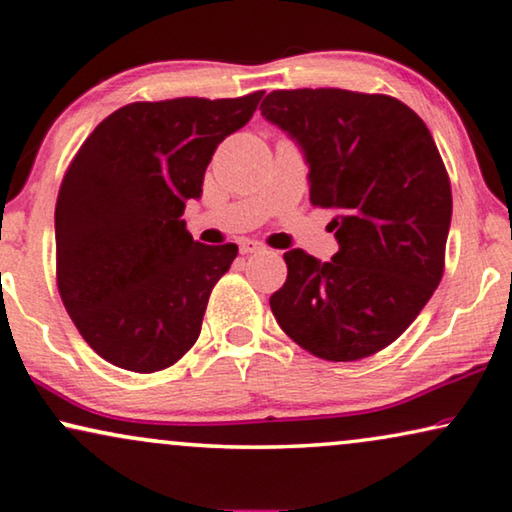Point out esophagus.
<instances>
[{
	"mask_svg": "<svg viewBox=\"0 0 512 512\" xmlns=\"http://www.w3.org/2000/svg\"><path fill=\"white\" fill-rule=\"evenodd\" d=\"M239 250H241V255H253V253H259V250H264V246L255 239H243L239 243Z\"/></svg>",
	"mask_w": 512,
	"mask_h": 512,
	"instance_id": "1",
	"label": "esophagus"
}]
</instances>
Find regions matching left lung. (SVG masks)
<instances>
[{"mask_svg": "<svg viewBox=\"0 0 512 512\" xmlns=\"http://www.w3.org/2000/svg\"><path fill=\"white\" fill-rule=\"evenodd\" d=\"M259 111L303 152L310 202L335 209L339 243L330 262L287 250L275 321L316 358L378 353L442 280L451 186L433 136L394 97L342 88L273 91Z\"/></svg>", "mask_w": 512, "mask_h": 512, "instance_id": "1", "label": "left lung"}]
</instances>
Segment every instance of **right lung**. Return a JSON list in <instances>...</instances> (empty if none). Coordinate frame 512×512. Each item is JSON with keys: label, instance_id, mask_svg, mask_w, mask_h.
I'll return each instance as SVG.
<instances>
[{"label": "right lung", "instance_id": "1", "mask_svg": "<svg viewBox=\"0 0 512 512\" xmlns=\"http://www.w3.org/2000/svg\"><path fill=\"white\" fill-rule=\"evenodd\" d=\"M262 95L134 102L81 145L56 200V278L70 319L107 362L152 373L196 344L239 248L193 241L182 214L202 196L218 143Z\"/></svg>", "mask_w": 512, "mask_h": 512}]
</instances>
